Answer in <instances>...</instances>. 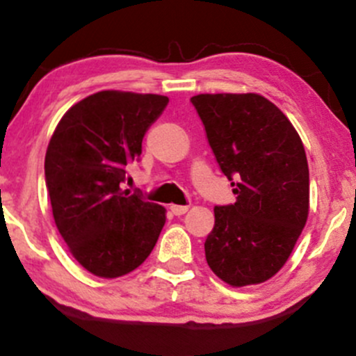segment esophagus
Segmentation results:
<instances>
[{"label":"esophagus","mask_w":356,"mask_h":356,"mask_svg":"<svg viewBox=\"0 0 356 356\" xmlns=\"http://www.w3.org/2000/svg\"><path fill=\"white\" fill-rule=\"evenodd\" d=\"M170 210L175 213V216H183V213L188 210V205H171Z\"/></svg>","instance_id":"34e87169"}]
</instances>
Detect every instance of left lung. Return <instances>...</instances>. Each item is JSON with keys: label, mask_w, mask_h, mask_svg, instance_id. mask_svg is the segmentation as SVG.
I'll return each mask as SVG.
<instances>
[{"label": "left lung", "mask_w": 356, "mask_h": 356, "mask_svg": "<svg viewBox=\"0 0 356 356\" xmlns=\"http://www.w3.org/2000/svg\"><path fill=\"white\" fill-rule=\"evenodd\" d=\"M190 102L236 195L234 204L213 209L205 258L225 284H261L285 265L307 220L302 140L289 118L259 95H197Z\"/></svg>", "instance_id": "1"}]
</instances>
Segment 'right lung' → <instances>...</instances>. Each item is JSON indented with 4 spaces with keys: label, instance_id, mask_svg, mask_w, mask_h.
I'll list each match as a JSON object with an SVG mask.
<instances>
[{
    "label": "right lung",
    "instance_id": "add662e5",
    "mask_svg": "<svg viewBox=\"0 0 356 356\" xmlns=\"http://www.w3.org/2000/svg\"><path fill=\"white\" fill-rule=\"evenodd\" d=\"M161 95L100 91L60 118L45 154V185L60 236L81 266L117 278L143 265L166 216L122 192L143 139L168 105Z\"/></svg>",
    "mask_w": 356,
    "mask_h": 356
}]
</instances>
